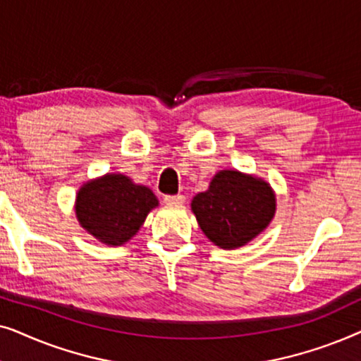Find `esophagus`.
Listing matches in <instances>:
<instances>
[{
  "instance_id": "1",
  "label": "esophagus",
  "mask_w": 361,
  "mask_h": 361,
  "mask_svg": "<svg viewBox=\"0 0 361 361\" xmlns=\"http://www.w3.org/2000/svg\"><path fill=\"white\" fill-rule=\"evenodd\" d=\"M184 200H185V197L184 195H166L164 197V202L167 205H182L184 204Z\"/></svg>"
}]
</instances>
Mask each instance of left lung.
Here are the masks:
<instances>
[{"mask_svg":"<svg viewBox=\"0 0 361 361\" xmlns=\"http://www.w3.org/2000/svg\"><path fill=\"white\" fill-rule=\"evenodd\" d=\"M200 230L221 250H236L268 228L276 214L269 182L236 169L219 171L190 202Z\"/></svg>","mask_w":361,"mask_h":361,"instance_id":"8db88e82","label":"left lung"}]
</instances>
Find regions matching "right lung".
I'll return each instance as SVG.
<instances>
[{
	"label": "right lung",
	"instance_id": "add662e5",
	"mask_svg": "<svg viewBox=\"0 0 361 361\" xmlns=\"http://www.w3.org/2000/svg\"><path fill=\"white\" fill-rule=\"evenodd\" d=\"M159 205L149 187L135 184L120 172L83 182L75 197V215L87 233L108 246L130 241Z\"/></svg>",
	"mask_w": 361,
	"mask_h": 361
}]
</instances>
